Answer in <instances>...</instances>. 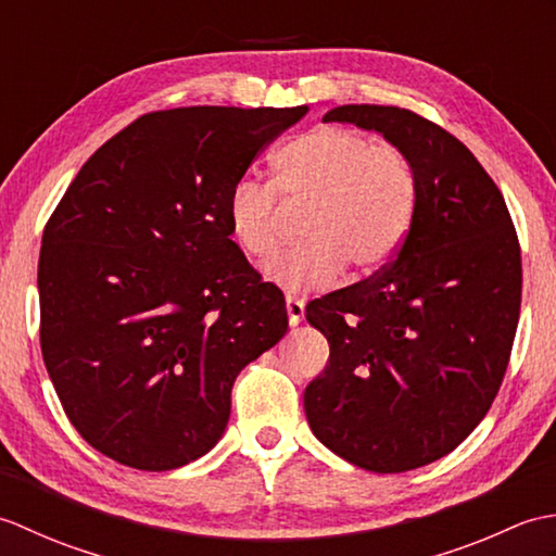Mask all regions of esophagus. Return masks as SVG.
<instances>
[{
    "label": "esophagus",
    "instance_id": "34e87169",
    "mask_svg": "<svg viewBox=\"0 0 556 556\" xmlns=\"http://www.w3.org/2000/svg\"><path fill=\"white\" fill-rule=\"evenodd\" d=\"M287 315H289V325H291V327L301 325L303 317H305V305H303V301L289 296V299H287Z\"/></svg>",
    "mask_w": 556,
    "mask_h": 556
}]
</instances>
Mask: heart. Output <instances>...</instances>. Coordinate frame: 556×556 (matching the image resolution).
I'll return each mask as SVG.
<instances>
[{"label":"heart","mask_w":556,"mask_h":556,"mask_svg":"<svg viewBox=\"0 0 556 556\" xmlns=\"http://www.w3.org/2000/svg\"><path fill=\"white\" fill-rule=\"evenodd\" d=\"M281 203L308 205L305 241L281 255L269 277L287 291L323 289L346 267L370 275L399 253L416 217L418 174L399 146L372 143L346 126H317L277 152L271 186L245 179L231 188L229 233L255 263H269L281 248Z\"/></svg>","instance_id":"obj_1"}]
</instances>
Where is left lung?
Here are the masks:
<instances>
[{
    "label": "left lung",
    "mask_w": 556,
    "mask_h": 556,
    "mask_svg": "<svg viewBox=\"0 0 556 556\" xmlns=\"http://www.w3.org/2000/svg\"><path fill=\"white\" fill-rule=\"evenodd\" d=\"M325 122L404 150L418 205L394 260L305 308L329 344L305 416L353 466L406 473L454 452L497 396L521 313V245L497 184L442 126L382 104H344Z\"/></svg>",
    "instance_id": "1"
}]
</instances>
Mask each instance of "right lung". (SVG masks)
Returning a JSON list of instances; mask_svg holds the SVG:
<instances>
[{"mask_svg": "<svg viewBox=\"0 0 556 556\" xmlns=\"http://www.w3.org/2000/svg\"><path fill=\"white\" fill-rule=\"evenodd\" d=\"M308 108H176L96 150L45 224L40 349L71 425L138 470L217 444L231 387L287 334L285 293L229 239L227 200Z\"/></svg>", "mask_w": 556, "mask_h": 556, "instance_id": "1", "label": "right lung"}]
</instances>
